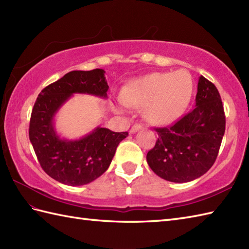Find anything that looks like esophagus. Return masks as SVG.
Instances as JSON below:
<instances>
[{"label": "esophagus", "instance_id": "esophagus-1", "mask_svg": "<svg viewBox=\"0 0 249 249\" xmlns=\"http://www.w3.org/2000/svg\"><path fill=\"white\" fill-rule=\"evenodd\" d=\"M140 129H142V125H141V124H135V125L133 126V127L130 128L129 133H130V134H135V133H137V131L140 130Z\"/></svg>", "mask_w": 249, "mask_h": 249}]
</instances>
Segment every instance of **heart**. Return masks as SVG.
Wrapping results in <instances>:
<instances>
[{
    "label": "heart",
    "mask_w": 249,
    "mask_h": 249,
    "mask_svg": "<svg viewBox=\"0 0 249 249\" xmlns=\"http://www.w3.org/2000/svg\"><path fill=\"white\" fill-rule=\"evenodd\" d=\"M194 82L186 71L152 72L130 80L121 92L116 110L143 107L144 118L154 125L178 120L192 100Z\"/></svg>",
    "instance_id": "b5f03b06"
}]
</instances>
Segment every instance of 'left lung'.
I'll return each instance as SVG.
<instances>
[{"label": "left lung", "mask_w": 249, "mask_h": 249, "mask_svg": "<svg viewBox=\"0 0 249 249\" xmlns=\"http://www.w3.org/2000/svg\"><path fill=\"white\" fill-rule=\"evenodd\" d=\"M196 107L171 127L156 128L158 139L146 161L158 177L186 183L210 170L218 155L226 119L217 89L199 77Z\"/></svg>", "instance_id": "1"}]
</instances>
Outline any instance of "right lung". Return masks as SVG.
Masks as SVG:
<instances>
[{
	"instance_id": "1",
	"label": "right lung",
	"mask_w": 249,
	"mask_h": 249,
	"mask_svg": "<svg viewBox=\"0 0 249 249\" xmlns=\"http://www.w3.org/2000/svg\"><path fill=\"white\" fill-rule=\"evenodd\" d=\"M105 71H72L46 87L32 110L29 137L41 168L49 177L70 186L93 182L109 168L115 150L128 133L96 127L79 139H64L57 134L54 118L73 94L107 98Z\"/></svg>"
}]
</instances>
